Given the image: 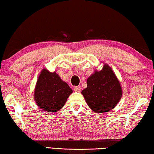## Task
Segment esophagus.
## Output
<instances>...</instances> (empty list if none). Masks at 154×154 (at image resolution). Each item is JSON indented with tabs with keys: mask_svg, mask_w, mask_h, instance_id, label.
<instances>
[{
	"mask_svg": "<svg viewBox=\"0 0 154 154\" xmlns=\"http://www.w3.org/2000/svg\"><path fill=\"white\" fill-rule=\"evenodd\" d=\"M74 90L75 91V92H80L81 90H82V88H81L80 86H76V87L74 88Z\"/></svg>",
	"mask_w": 154,
	"mask_h": 154,
	"instance_id": "1",
	"label": "esophagus"
}]
</instances>
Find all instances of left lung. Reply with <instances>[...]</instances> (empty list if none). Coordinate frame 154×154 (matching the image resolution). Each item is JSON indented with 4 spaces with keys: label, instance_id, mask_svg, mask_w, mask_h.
<instances>
[{
    "label": "left lung",
    "instance_id": "8db88e82",
    "mask_svg": "<svg viewBox=\"0 0 154 154\" xmlns=\"http://www.w3.org/2000/svg\"><path fill=\"white\" fill-rule=\"evenodd\" d=\"M87 85L82 94L88 105L95 113H102L111 111L122 98L120 82L106 64H104L102 70H96L88 78Z\"/></svg>",
    "mask_w": 154,
    "mask_h": 154
}]
</instances>
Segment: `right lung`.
I'll return each instance as SVG.
<instances>
[{
  "instance_id": "add662e5",
  "label": "right lung",
  "mask_w": 154,
  "mask_h": 154,
  "mask_svg": "<svg viewBox=\"0 0 154 154\" xmlns=\"http://www.w3.org/2000/svg\"><path fill=\"white\" fill-rule=\"evenodd\" d=\"M34 92L38 107L51 113L63 107L72 90L56 72L43 69L38 77Z\"/></svg>"
}]
</instances>
